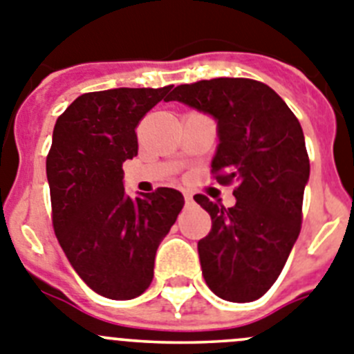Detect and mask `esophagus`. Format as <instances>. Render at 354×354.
Instances as JSON below:
<instances>
[{
	"instance_id": "obj_1",
	"label": "esophagus",
	"mask_w": 354,
	"mask_h": 354,
	"mask_svg": "<svg viewBox=\"0 0 354 354\" xmlns=\"http://www.w3.org/2000/svg\"><path fill=\"white\" fill-rule=\"evenodd\" d=\"M183 197H185V203H187V205H190V203H192V194L190 192H183Z\"/></svg>"
}]
</instances>
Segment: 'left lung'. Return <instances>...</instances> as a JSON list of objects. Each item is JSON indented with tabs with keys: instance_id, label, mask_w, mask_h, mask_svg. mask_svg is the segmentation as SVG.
Here are the masks:
<instances>
[{
	"instance_id": "left-lung-1",
	"label": "left lung",
	"mask_w": 354,
	"mask_h": 354,
	"mask_svg": "<svg viewBox=\"0 0 354 354\" xmlns=\"http://www.w3.org/2000/svg\"><path fill=\"white\" fill-rule=\"evenodd\" d=\"M171 100L215 118L221 145L212 174L221 185L236 183L232 208L194 196L212 216V231L197 243L203 277L222 300H257L279 279L301 229L310 162L300 122L254 79L180 84Z\"/></svg>"
}]
</instances>
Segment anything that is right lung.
Masks as SVG:
<instances>
[{"instance_id": "1", "label": "right lung", "mask_w": 354, "mask_h": 354, "mask_svg": "<svg viewBox=\"0 0 354 354\" xmlns=\"http://www.w3.org/2000/svg\"><path fill=\"white\" fill-rule=\"evenodd\" d=\"M171 88L84 93L54 125L46 162L54 232L77 275L111 300L149 288L158 245L185 205L167 187L139 197L123 187V162L138 155L136 127Z\"/></svg>"}]
</instances>
